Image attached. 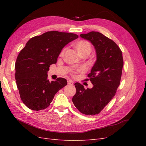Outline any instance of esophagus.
<instances>
[{
    "mask_svg": "<svg viewBox=\"0 0 146 146\" xmlns=\"http://www.w3.org/2000/svg\"><path fill=\"white\" fill-rule=\"evenodd\" d=\"M68 83L69 84V85H73V82L72 80H69L68 81Z\"/></svg>",
    "mask_w": 146,
    "mask_h": 146,
    "instance_id": "1",
    "label": "esophagus"
}]
</instances>
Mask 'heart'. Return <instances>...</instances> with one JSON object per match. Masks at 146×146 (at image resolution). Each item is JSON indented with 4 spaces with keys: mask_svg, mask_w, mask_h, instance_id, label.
Instances as JSON below:
<instances>
[{
    "mask_svg": "<svg viewBox=\"0 0 146 146\" xmlns=\"http://www.w3.org/2000/svg\"><path fill=\"white\" fill-rule=\"evenodd\" d=\"M74 48H76L78 55L81 56H86L90 54L91 51V45L90 42L86 40H80L76 42L74 44ZM66 51V48H64L61 51L60 56H63ZM84 69L82 68H74L70 69V74L72 76H75L78 72H83Z\"/></svg>",
    "mask_w": 146,
    "mask_h": 146,
    "instance_id": "heart-1",
    "label": "heart"
}]
</instances>
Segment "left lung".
<instances>
[{"mask_svg": "<svg viewBox=\"0 0 146 146\" xmlns=\"http://www.w3.org/2000/svg\"><path fill=\"white\" fill-rule=\"evenodd\" d=\"M95 47L97 60L88 78L93 85L85 90L79 83L74 84L76 93L72 102L79 111L86 115L98 114L115 96L120 85L123 61L122 51L111 39L98 32L81 34Z\"/></svg>", "mask_w": 146, "mask_h": 146, "instance_id": "1", "label": "left lung"}]
</instances>
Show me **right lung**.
<instances>
[{
	"mask_svg": "<svg viewBox=\"0 0 146 146\" xmlns=\"http://www.w3.org/2000/svg\"><path fill=\"white\" fill-rule=\"evenodd\" d=\"M77 38L74 33L50 31L26 43L15 63L16 85L26 107L35 111L46 109L56 92L67 85L63 78L50 82L47 74L50 66L56 63L62 48Z\"/></svg>",
	"mask_w": 146,
	"mask_h": 146,
	"instance_id": "obj_1",
	"label": "right lung"
}]
</instances>
